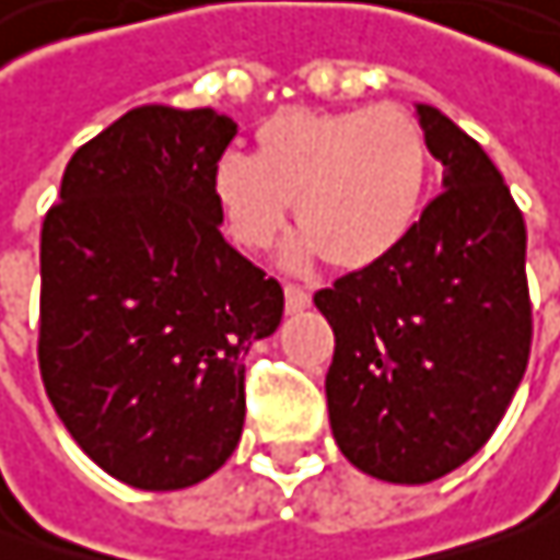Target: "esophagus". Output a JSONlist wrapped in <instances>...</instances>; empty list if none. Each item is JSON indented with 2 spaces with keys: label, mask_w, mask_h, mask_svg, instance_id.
I'll list each match as a JSON object with an SVG mask.
<instances>
[{
  "label": "esophagus",
  "mask_w": 560,
  "mask_h": 560,
  "mask_svg": "<svg viewBox=\"0 0 560 560\" xmlns=\"http://www.w3.org/2000/svg\"><path fill=\"white\" fill-rule=\"evenodd\" d=\"M283 296H287V312H302L312 302L308 290H302L300 283H287L283 287Z\"/></svg>",
  "instance_id": "obj_1"
}]
</instances>
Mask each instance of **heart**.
Wrapping results in <instances>:
<instances>
[{"label": "heart", "instance_id": "b5f03b06", "mask_svg": "<svg viewBox=\"0 0 560 560\" xmlns=\"http://www.w3.org/2000/svg\"><path fill=\"white\" fill-rule=\"evenodd\" d=\"M430 178L420 124L398 104L277 110L255 130V159L225 152L210 172L225 235L267 252L296 203L300 255L343 270L385 258L415 225Z\"/></svg>", "mask_w": 560, "mask_h": 560}]
</instances>
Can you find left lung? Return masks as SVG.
Masks as SVG:
<instances>
[{"label":"left lung","mask_w":560,"mask_h":560,"mask_svg":"<svg viewBox=\"0 0 560 560\" xmlns=\"http://www.w3.org/2000/svg\"><path fill=\"white\" fill-rule=\"evenodd\" d=\"M418 117L443 190L385 258L315 293L335 331L331 433L360 471L395 485L471 459L533 347L523 213L478 142L430 104Z\"/></svg>","instance_id":"obj_1"}]
</instances>
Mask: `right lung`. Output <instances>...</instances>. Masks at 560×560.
<instances>
[{
    "mask_svg": "<svg viewBox=\"0 0 560 560\" xmlns=\"http://www.w3.org/2000/svg\"><path fill=\"white\" fill-rule=\"evenodd\" d=\"M213 107L142 104L75 149L40 229V380L107 475L140 491L210 478L245 423V353L283 287L220 232Z\"/></svg>",
    "mask_w": 560,
    "mask_h": 560,
    "instance_id": "obj_1",
    "label": "right lung"
}]
</instances>
